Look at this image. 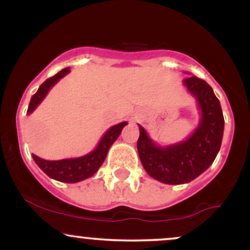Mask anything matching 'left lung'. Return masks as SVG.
<instances>
[{
  "mask_svg": "<svg viewBox=\"0 0 250 250\" xmlns=\"http://www.w3.org/2000/svg\"><path fill=\"white\" fill-rule=\"evenodd\" d=\"M188 90L196 97L201 121L186 141L161 148L140 125L137 151L143 168L155 180L167 185H182L196 179L214 162L223 136L222 109L213 89L196 76L185 79Z\"/></svg>",
  "mask_w": 250,
  "mask_h": 250,
  "instance_id": "left-lung-1",
  "label": "left lung"
}]
</instances>
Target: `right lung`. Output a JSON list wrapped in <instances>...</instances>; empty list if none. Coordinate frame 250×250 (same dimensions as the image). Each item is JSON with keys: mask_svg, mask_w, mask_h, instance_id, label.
I'll list each match as a JSON object with an SVG mask.
<instances>
[{"mask_svg": "<svg viewBox=\"0 0 250 250\" xmlns=\"http://www.w3.org/2000/svg\"><path fill=\"white\" fill-rule=\"evenodd\" d=\"M69 73V68H64L60 73H57L55 76L49 77L45 80L44 82L40 85L39 90L31 96L29 107H28L27 113H33L34 109L41 103L44 99L49 89L53 87L55 83L62 79L63 76L67 75ZM127 122H121L119 125H113L109 130L103 135L102 140L100 141L95 150H93L88 155H84L82 157H76V159H65L60 160V161H47L41 157L36 156L33 154L34 161L36 165L44 171L48 176L51 179L60 181V182H67V183H75L79 181L85 180L88 177L93 176L94 174L99 170L101 167L103 161L105 160L109 148L116 141L117 137L121 134L122 129Z\"/></svg>", "mask_w": 250, "mask_h": 250, "instance_id": "obj_1", "label": "right lung"}]
</instances>
